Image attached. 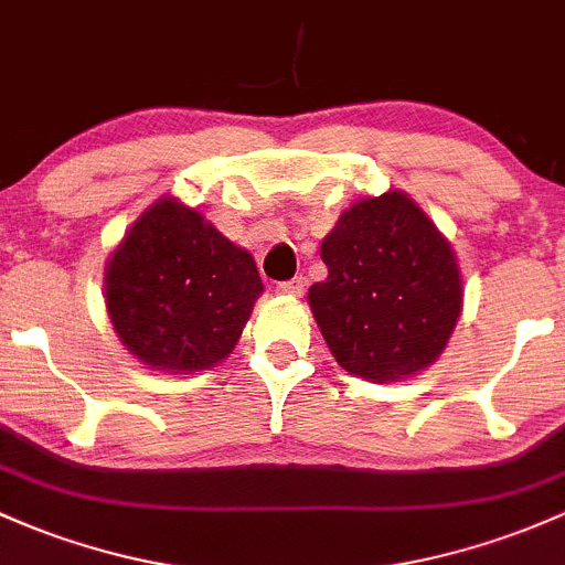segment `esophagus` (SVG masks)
I'll return each instance as SVG.
<instances>
[{"label": "esophagus", "mask_w": 565, "mask_h": 565, "mask_svg": "<svg viewBox=\"0 0 565 565\" xmlns=\"http://www.w3.org/2000/svg\"><path fill=\"white\" fill-rule=\"evenodd\" d=\"M277 290H280L282 296H301L305 294V277H290V280L277 285Z\"/></svg>", "instance_id": "esophagus-1"}]
</instances>
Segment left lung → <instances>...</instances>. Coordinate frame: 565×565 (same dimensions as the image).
<instances>
[{
  "label": "left lung",
  "mask_w": 565,
  "mask_h": 565,
  "mask_svg": "<svg viewBox=\"0 0 565 565\" xmlns=\"http://www.w3.org/2000/svg\"><path fill=\"white\" fill-rule=\"evenodd\" d=\"M329 277L309 288L318 329L344 372L398 382L428 369L463 309L455 250L409 193L358 199L320 245Z\"/></svg>",
  "instance_id": "left-lung-1"
}]
</instances>
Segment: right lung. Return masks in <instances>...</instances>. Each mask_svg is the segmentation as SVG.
<instances>
[{"mask_svg":"<svg viewBox=\"0 0 565 565\" xmlns=\"http://www.w3.org/2000/svg\"><path fill=\"white\" fill-rule=\"evenodd\" d=\"M264 294L250 250L163 193L105 264V307L124 348L163 374L226 361Z\"/></svg>","mask_w":565,"mask_h":565,"instance_id":"1","label":"right lung"}]
</instances>
